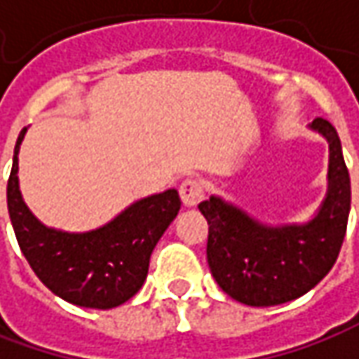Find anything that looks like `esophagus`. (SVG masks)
<instances>
[{"label": "esophagus", "instance_id": "obj_1", "mask_svg": "<svg viewBox=\"0 0 359 359\" xmlns=\"http://www.w3.org/2000/svg\"><path fill=\"white\" fill-rule=\"evenodd\" d=\"M179 194L182 204L187 208H194L196 204L204 198V187L198 179H187L182 180V184L179 187Z\"/></svg>", "mask_w": 359, "mask_h": 359}]
</instances>
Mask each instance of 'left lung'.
Instances as JSON below:
<instances>
[{"mask_svg": "<svg viewBox=\"0 0 359 359\" xmlns=\"http://www.w3.org/2000/svg\"><path fill=\"white\" fill-rule=\"evenodd\" d=\"M312 129L330 142V187L314 220L270 229L217 196L198 204L208 222L206 258L218 286L246 306H278L304 296L336 264L350 215V172L334 125L318 117Z\"/></svg>", "mask_w": 359, "mask_h": 359, "instance_id": "8db88e82", "label": "left lung"}]
</instances>
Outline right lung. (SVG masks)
Here are the masks:
<instances>
[{
  "label": "right lung",
  "mask_w": 359,
  "mask_h": 359,
  "mask_svg": "<svg viewBox=\"0 0 359 359\" xmlns=\"http://www.w3.org/2000/svg\"><path fill=\"white\" fill-rule=\"evenodd\" d=\"M19 133L7 180V210L19 248L37 278L65 302L109 310L141 290L158 238L179 215V192L170 189L130 204L103 229L69 234L43 226L25 206L18 180Z\"/></svg>",
  "instance_id": "obj_1"
}]
</instances>
